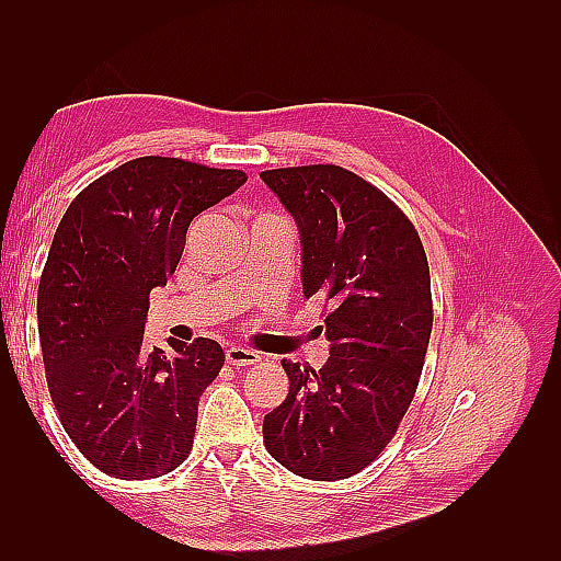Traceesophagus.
I'll return each mask as SVG.
<instances>
[{
    "instance_id": "34e87169",
    "label": "esophagus",
    "mask_w": 561,
    "mask_h": 561,
    "mask_svg": "<svg viewBox=\"0 0 561 561\" xmlns=\"http://www.w3.org/2000/svg\"><path fill=\"white\" fill-rule=\"evenodd\" d=\"M225 358L229 365H236V367H243V365H254L260 360V355L250 351V348H243V346H229L225 351Z\"/></svg>"
}]
</instances>
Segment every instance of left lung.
<instances>
[{"label":"left lung","instance_id":"8db88e82","mask_svg":"<svg viewBox=\"0 0 561 561\" xmlns=\"http://www.w3.org/2000/svg\"><path fill=\"white\" fill-rule=\"evenodd\" d=\"M293 215L304 299L325 297L330 358L283 360L287 398L264 416V445L307 480H346L381 454L410 407L433 330L431 271L410 219L339 165L260 175Z\"/></svg>","mask_w":561,"mask_h":561}]
</instances>
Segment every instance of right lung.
I'll list each match as a JSON object with an SVG mask.
<instances>
[{"instance_id":"obj_1","label":"right lung","mask_w":561,"mask_h":561,"mask_svg":"<svg viewBox=\"0 0 561 561\" xmlns=\"http://www.w3.org/2000/svg\"><path fill=\"white\" fill-rule=\"evenodd\" d=\"M245 180L142 157L89 184L60 219L37 293L46 381L65 433L105 474L161 478L192 451L198 398L225 353L203 336L147 348L149 293L175 274L192 219Z\"/></svg>"}]
</instances>
